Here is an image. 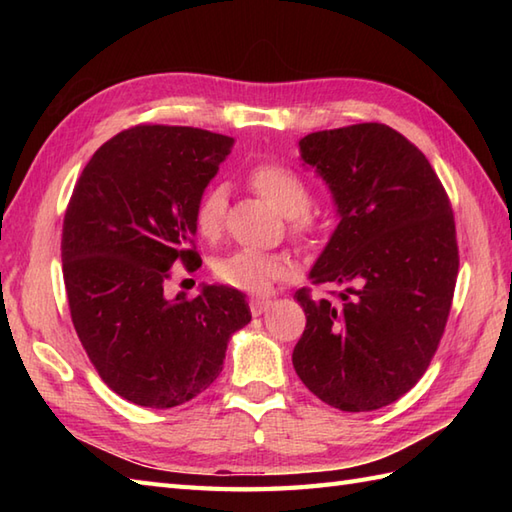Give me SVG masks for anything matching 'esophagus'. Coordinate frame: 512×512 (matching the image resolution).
I'll return each instance as SVG.
<instances>
[{"mask_svg":"<svg viewBox=\"0 0 512 512\" xmlns=\"http://www.w3.org/2000/svg\"><path fill=\"white\" fill-rule=\"evenodd\" d=\"M273 299L270 297H253L248 301V306H250V312L255 314V317H259V314H264L270 306H273Z\"/></svg>","mask_w":512,"mask_h":512,"instance_id":"34e87169","label":"esophagus"}]
</instances>
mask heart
Returning <instances> with one entry per match:
<instances>
[{
  "label": "heart",
  "mask_w": 512,
  "mask_h": 512,
  "mask_svg": "<svg viewBox=\"0 0 512 512\" xmlns=\"http://www.w3.org/2000/svg\"><path fill=\"white\" fill-rule=\"evenodd\" d=\"M248 187L268 202L281 215H286L288 228L299 237L314 233L321 224L319 206L310 202V184L299 169L279 160L259 162L246 176ZM226 220V191L222 187L206 189L193 206V224L200 237H220ZM215 277L222 284L244 292H266L275 281L292 273L288 255L266 253V250L239 248L213 264Z\"/></svg>",
  "instance_id": "heart-1"
}]
</instances>
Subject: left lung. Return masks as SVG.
I'll return each instance as SVG.
<instances>
[{
  "label": "left lung",
  "mask_w": 512,
  "mask_h": 512,
  "mask_svg": "<svg viewBox=\"0 0 512 512\" xmlns=\"http://www.w3.org/2000/svg\"><path fill=\"white\" fill-rule=\"evenodd\" d=\"M301 158L334 195L341 222L299 288L306 330L292 365L314 396L341 411H374L427 372L447 325L460 255L449 195L422 151L383 123L299 140Z\"/></svg>",
  "instance_id": "left-lung-1"
}]
</instances>
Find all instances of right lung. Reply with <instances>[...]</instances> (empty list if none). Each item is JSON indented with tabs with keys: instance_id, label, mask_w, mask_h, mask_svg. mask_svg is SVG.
I'll return each mask as SVG.
<instances>
[{
	"instance_id": "right-lung-1",
	"label": "right lung",
	"mask_w": 512,
	"mask_h": 512,
	"mask_svg": "<svg viewBox=\"0 0 512 512\" xmlns=\"http://www.w3.org/2000/svg\"><path fill=\"white\" fill-rule=\"evenodd\" d=\"M231 145L206 129L136 125L96 149L74 184L61 235L70 317L103 383L134 405L169 409L202 394L250 321L228 286L165 297L173 266L202 264L193 206Z\"/></svg>"
}]
</instances>
